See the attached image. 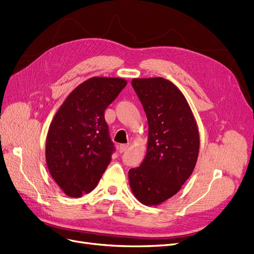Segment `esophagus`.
<instances>
[{
    "label": "esophagus",
    "mask_w": 254,
    "mask_h": 254,
    "mask_svg": "<svg viewBox=\"0 0 254 254\" xmlns=\"http://www.w3.org/2000/svg\"><path fill=\"white\" fill-rule=\"evenodd\" d=\"M127 148H128V144H121V145L119 146V152H120V153H124V152L127 151Z\"/></svg>",
    "instance_id": "34e87169"
}]
</instances>
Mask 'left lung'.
I'll use <instances>...</instances> for the list:
<instances>
[{"instance_id": "left-lung-1", "label": "left lung", "mask_w": 254, "mask_h": 254, "mask_svg": "<svg viewBox=\"0 0 254 254\" xmlns=\"http://www.w3.org/2000/svg\"><path fill=\"white\" fill-rule=\"evenodd\" d=\"M132 87L148 122L143 162L128 171L129 186L144 205L172 198L190 177L200 138L191 110L174 83L162 77L135 78Z\"/></svg>"}]
</instances>
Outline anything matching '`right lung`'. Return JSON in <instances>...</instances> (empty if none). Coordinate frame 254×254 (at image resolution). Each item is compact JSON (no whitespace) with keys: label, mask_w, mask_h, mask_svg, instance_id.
Listing matches in <instances>:
<instances>
[{"label":"right lung","mask_w":254,"mask_h":254,"mask_svg":"<svg viewBox=\"0 0 254 254\" xmlns=\"http://www.w3.org/2000/svg\"><path fill=\"white\" fill-rule=\"evenodd\" d=\"M126 86L122 78L92 77L70 94L54 116L46 161L67 195L79 198L92 191L110 164L115 145L105 111Z\"/></svg>","instance_id":"right-lung-1"}]
</instances>
